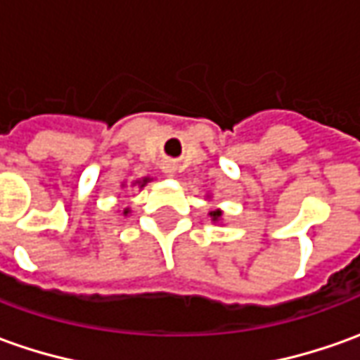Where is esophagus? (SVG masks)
Returning <instances> with one entry per match:
<instances>
[{
  "instance_id": "esophagus-1",
  "label": "esophagus",
  "mask_w": 360,
  "mask_h": 360,
  "mask_svg": "<svg viewBox=\"0 0 360 360\" xmlns=\"http://www.w3.org/2000/svg\"><path fill=\"white\" fill-rule=\"evenodd\" d=\"M173 171H175V169H173V165H171V163H167V165H165V173H169V175H171Z\"/></svg>"
}]
</instances>
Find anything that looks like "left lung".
I'll list each match as a JSON object with an SVG mask.
<instances>
[{
	"label": "left lung",
	"mask_w": 360,
	"mask_h": 360,
	"mask_svg": "<svg viewBox=\"0 0 360 360\" xmlns=\"http://www.w3.org/2000/svg\"><path fill=\"white\" fill-rule=\"evenodd\" d=\"M209 214H211L212 221H219V219H221V217H222V211H219V209H217V211H211V212H209Z\"/></svg>",
	"instance_id": "1"
}]
</instances>
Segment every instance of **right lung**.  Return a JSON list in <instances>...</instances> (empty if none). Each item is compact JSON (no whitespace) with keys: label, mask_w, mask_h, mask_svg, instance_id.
<instances>
[{"label":"right lung","mask_w":360,"mask_h":360,"mask_svg":"<svg viewBox=\"0 0 360 360\" xmlns=\"http://www.w3.org/2000/svg\"><path fill=\"white\" fill-rule=\"evenodd\" d=\"M146 183H149V177H143V179L136 181V185H139V187H146ZM124 214H128V211H124Z\"/></svg>","instance_id":"right-lung-1"}]
</instances>
